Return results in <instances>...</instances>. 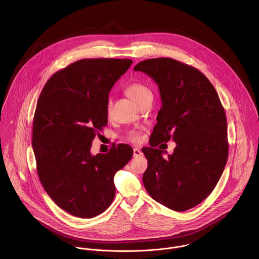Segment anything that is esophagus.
<instances>
[{"instance_id": "obj_1", "label": "esophagus", "mask_w": 259, "mask_h": 259, "mask_svg": "<svg viewBox=\"0 0 259 259\" xmlns=\"http://www.w3.org/2000/svg\"><path fill=\"white\" fill-rule=\"evenodd\" d=\"M133 155H134V157H138V156L142 155V151L139 148H135L133 149Z\"/></svg>"}]
</instances>
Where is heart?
Listing matches in <instances>:
<instances>
[{
	"mask_svg": "<svg viewBox=\"0 0 259 259\" xmlns=\"http://www.w3.org/2000/svg\"><path fill=\"white\" fill-rule=\"evenodd\" d=\"M125 92L130 98L137 102V103L140 102L142 99L145 98L146 96L151 94L150 90L148 89V87L144 85L141 82H138V81L131 82L129 85H127L126 89H125ZM111 108H112V100H111V98H109L108 99V102H107V112L108 113L111 112ZM128 139L132 142L138 143V142L141 141V135L138 131H131L128 135Z\"/></svg>",
	"mask_w": 259,
	"mask_h": 259,
	"instance_id": "obj_1",
	"label": "heart"
}]
</instances>
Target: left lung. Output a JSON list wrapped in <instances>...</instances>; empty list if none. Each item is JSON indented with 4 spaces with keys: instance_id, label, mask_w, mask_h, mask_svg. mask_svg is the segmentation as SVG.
<instances>
[{
    "instance_id": "1",
    "label": "left lung",
    "mask_w": 259,
    "mask_h": 259,
    "mask_svg": "<svg viewBox=\"0 0 259 259\" xmlns=\"http://www.w3.org/2000/svg\"><path fill=\"white\" fill-rule=\"evenodd\" d=\"M158 85L160 111L143 148L148 169L143 183L156 202L184 211L209 196L219 183L228 157L227 121L218 92L197 69L172 58H154L134 68ZM171 138L172 155L155 147Z\"/></svg>"
}]
</instances>
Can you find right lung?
I'll list each match as a JSON object with an SVG mask.
<instances>
[{"label":"right lung","mask_w":259,"mask_h":259,"mask_svg":"<svg viewBox=\"0 0 259 259\" xmlns=\"http://www.w3.org/2000/svg\"><path fill=\"white\" fill-rule=\"evenodd\" d=\"M131 59H81L53 74L44 87L33 122L39 181L57 206L91 219L110 207L114 175L133 155L120 144L92 155L91 144L108 123L107 102Z\"/></svg>","instance_id":"obj_1"}]
</instances>
